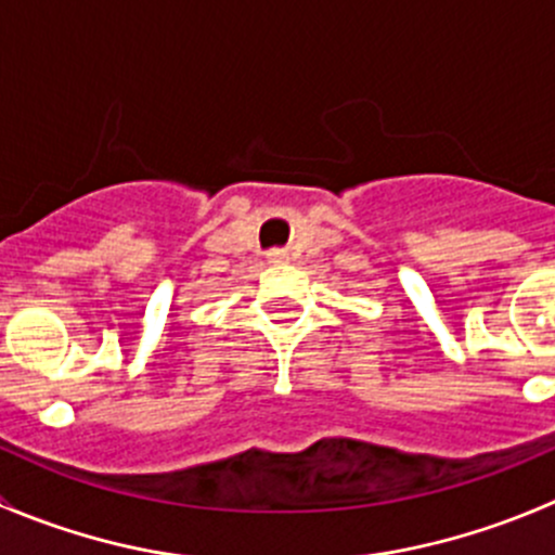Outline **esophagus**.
Segmentation results:
<instances>
[{"label": "esophagus", "mask_w": 555, "mask_h": 555, "mask_svg": "<svg viewBox=\"0 0 555 555\" xmlns=\"http://www.w3.org/2000/svg\"><path fill=\"white\" fill-rule=\"evenodd\" d=\"M268 260H271V262H284V260H287V251H284V249H271V251H268Z\"/></svg>", "instance_id": "34e87169"}]
</instances>
